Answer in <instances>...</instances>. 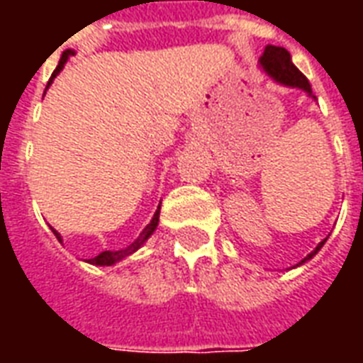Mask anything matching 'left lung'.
<instances>
[{
  "mask_svg": "<svg viewBox=\"0 0 363 363\" xmlns=\"http://www.w3.org/2000/svg\"><path fill=\"white\" fill-rule=\"evenodd\" d=\"M260 64H262V67L267 69L268 74L272 75L276 82L284 83V85H289V87H299V89L307 91V93L311 95V83H309V79L294 66L291 56H289V52L286 50V48L270 46V44H268L267 48H264L262 58H260ZM325 241H327V239H325ZM325 241H320V243L317 245V249L313 252H309L301 262L311 259L313 255H317V251H320V247L325 245ZM301 262H299V264H301Z\"/></svg>",
  "mask_w": 363,
  "mask_h": 363,
  "instance_id": "1",
  "label": "left lung"
}]
</instances>
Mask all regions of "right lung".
<instances>
[{
  "label": "right lung",
  "mask_w": 363,
  "mask_h": 363,
  "mask_svg": "<svg viewBox=\"0 0 363 363\" xmlns=\"http://www.w3.org/2000/svg\"><path fill=\"white\" fill-rule=\"evenodd\" d=\"M69 56H74V52L72 50H66L64 54H62V58H60V64L58 67L54 69V74H52V77H56V75L62 72V67H64V64L67 62V58ZM52 77H50V82H52ZM50 82H48V85H50ZM157 223H159V208H157V212L153 213V220L147 223V228L143 229L142 233H140V237L135 239L134 243L132 245H128L126 249H120V251H103L101 255H96L95 259H89L87 262H91V264H96V267H111V264H114V262H118V260L122 259H126V257H130L132 252H135L140 247H142L145 241H147V237L155 231V228H157ZM52 229V228H50ZM54 231V235L58 237V241H62V237H60V233L56 231V229H52Z\"/></svg>",
  "instance_id": "add662e5"
}]
</instances>
